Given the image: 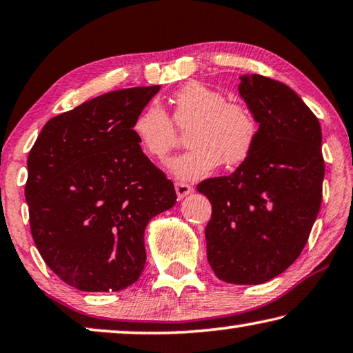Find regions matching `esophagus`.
Segmentation results:
<instances>
[{
  "label": "esophagus",
  "instance_id": "1",
  "mask_svg": "<svg viewBox=\"0 0 353 353\" xmlns=\"http://www.w3.org/2000/svg\"><path fill=\"white\" fill-rule=\"evenodd\" d=\"M174 187H176V193H177V198L179 199L185 198L187 194H190V193L193 192V187L188 185V183H185V182H176Z\"/></svg>",
  "mask_w": 353,
  "mask_h": 353
}]
</instances>
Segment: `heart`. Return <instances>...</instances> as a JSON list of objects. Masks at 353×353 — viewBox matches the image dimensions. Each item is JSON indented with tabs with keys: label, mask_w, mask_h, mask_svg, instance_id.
I'll return each instance as SVG.
<instances>
[{
	"label": "heart",
	"mask_w": 353,
	"mask_h": 353,
	"mask_svg": "<svg viewBox=\"0 0 353 353\" xmlns=\"http://www.w3.org/2000/svg\"><path fill=\"white\" fill-rule=\"evenodd\" d=\"M171 103V116L160 103H150L135 117L132 130L144 154L163 160L176 144V127H188V150L168 163L177 177H205L220 163L232 170L254 152L259 122L247 105L229 102L221 91L199 81L183 85Z\"/></svg>",
	"instance_id": "obj_1"
}]
</instances>
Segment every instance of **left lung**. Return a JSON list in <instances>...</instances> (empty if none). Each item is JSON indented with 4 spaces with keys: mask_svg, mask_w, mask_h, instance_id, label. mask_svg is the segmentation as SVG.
Masks as SVG:
<instances>
[{
    "mask_svg": "<svg viewBox=\"0 0 353 353\" xmlns=\"http://www.w3.org/2000/svg\"><path fill=\"white\" fill-rule=\"evenodd\" d=\"M239 92L259 122L254 152L231 176L205 179L212 204L207 259L218 279L261 284L292 265L322 203L325 161L319 119L292 89L240 75Z\"/></svg>",
    "mask_w": 353,
    "mask_h": 353,
    "instance_id": "8db88e82",
    "label": "left lung"
}]
</instances>
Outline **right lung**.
<instances>
[{"instance_id": "1", "label": "right lung", "mask_w": 353, "mask_h": 353, "mask_svg": "<svg viewBox=\"0 0 353 353\" xmlns=\"http://www.w3.org/2000/svg\"><path fill=\"white\" fill-rule=\"evenodd\" d=\"M159 91L121 89L54 116L28 155L32 240L78 290L116 292L135 283L146 264L144 229L176 204L174 185L132 130Z\"/></svg>"}]
</instances>
